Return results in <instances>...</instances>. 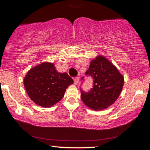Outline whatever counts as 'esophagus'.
Returning a JSON list of instances; mask_svg holds the SVG:
<instances>
[{"instance_id":"34e87169","label":"esophagus","mask_w":150,"mask_h":150,"mask_svg":"<svg viewBox=\"0 0 150 150\" xmlns=\"http://www.w3.org/2000/svg\"><path fill=\"white\" fill-rule=\"evenodd\" d=\"M79 77H75L74 79V84L75 85H77L79 83Z\"/></svg>"}]
</instances>
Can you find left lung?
<instances>
[{"mask_svg": "<svg viewBox=\"0 0 150 150\" xmlns=\"http://www.w3.org/2000/svg\"><path fill=\"white\" fill-rule=\"evenodd\" d=\"M86 75L93 79V88L85 92L81 88V100L95 110H104L118 98L124 85V77L106 58L98 56L91 61ZM84 81V77L81 79Z\"/></svg>", "mask_w": 150, "mask_h": 150, "instance_id": "left-lung-1", "label": "left lung"}]
</instances>
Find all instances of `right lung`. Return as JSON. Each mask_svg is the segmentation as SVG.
Instances as JSON below:
<instances>
[{
  "label": "right lung",
  "mask_w": 150,
  "mask_h": 150,
  "mask_svg": "<svg viewBox=\"0 0 150 150\" xmlns=\"http://www.w3.org/2000/svg\"><path fill=\"white\" fill-rule=\"evenodd\" d=\"M73 83L67 73L57 72L52 63H43L30 69L24 85L31 100L44 107H50L62 99L66 88Z\"/></svg>",
  "instance_id": "1"
}]
</instances>
